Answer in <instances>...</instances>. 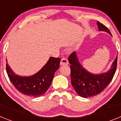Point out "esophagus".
Segmentation results:
<instances>
[{
    "mask_svg": "<svg viewBox=\"0 0 121 121\" xmlns=\"http://www.w3.org/2000/svg\"><path fill=\"white\" fill-rule=\"evenodd\" d=\"M68 65V60L65 58H62L60 60V65Z\"/></svg>",
    "mask_w": 121,
    "mask_h": 121,
    "instance_id": "esophagus-1",
    "label": "esophagus"
}]
</instances>
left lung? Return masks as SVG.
Instances as JSON below:
<instances>
[{
	"label": "left lung",
	"mask_w": 121,
	"mask_h": 121,
	"mask_svg": "<svg viewBox=\"0 0 121 121\" xmlns=\"http://www.w3.org/2000/svg\"><path fill=\"white\" fill-rule=\"evenodd\" d=\"M99 31H104L112 36L108 29L97 22ZM117 56L107 71L99 74L89 72L80 63L76 52H73L68 58L71 64V82L78 95L82 98H90L100 93L106 88L115 75L117 67Z\"/></svg>",
	"instance_id": "1"
}]
</instances>
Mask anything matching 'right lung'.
<instances>
[{"mask_svg": "<svg viewBox=\"0 0 121 121\" xmlns=\"http://www.w3.org/2000/svg\"><path fill=\"white\" fill-rule=\"evenodd\" d=\"M60 61L59 57H50L39 71L29 76L18 75L6 63V72L11 83L20 92L28 96L38 97L44 95L50 87L54 73L59 68Z\"/></svg>", "mask_w": 121, "mask_h": 121, "instance_id": "right-lung-1", "label": "right lung"}]
</instances>
